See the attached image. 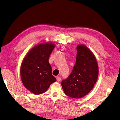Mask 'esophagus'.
Instances as JSON below:
<instances>
[{
	"label": "esophagus",
	"instance_id": "obj_1",
	"mask_svg": "<svg viewBox=\"0 0 120 120\" xmlns=\"http://www.w3.org/2000/svg\"><path fill=\"white\" fill-rule=\"evenodd\" d=\"M56 80H57V81L60 82V80H61V78L60 77H59V76L56 77Z\"/></svg>",
	"mask_w": 120,
	"mask_h": 120
}]
</instances>
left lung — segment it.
I'll use <instances>...</instances> for the list:
<instances>
[{
	"instance_id": "obj_1",
	"label": "left lung",
	"mask_w": 120,
	"mask_h": 120,
	"mask_svg": "<svg viewBox=\"0 0 120 120\" xmlns=\"http://www.w3.org/2000/svg\"><path fill=\"white\" fill-rule=\"evenodd\" d=\"M76 63L62 86L67 96L75 98L85 96L91 91L98 75V67L94 55L83 45L77 47Z\"/></svg>"
}]
</instances>
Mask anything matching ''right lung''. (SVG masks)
<instances>
[{
    "label": "right lung",
    "mask_w": 120,
    "mask_h": 120,
    "mask_svg": "<svg viewBox=\"0 0 120 120\" xmlns=\"http://www.w3.org/2000/svg\"><path fill=\"white\" fill-rule=\"evenodd\" d=\"M55 45L51 43L37 45L24 58L21 67V77L27 89L36 95L42 94L56 81L52 74L49 58Z\"/></svg>",
    "instance_id": "1"
}]
</instances>
